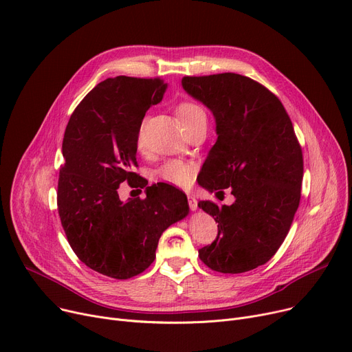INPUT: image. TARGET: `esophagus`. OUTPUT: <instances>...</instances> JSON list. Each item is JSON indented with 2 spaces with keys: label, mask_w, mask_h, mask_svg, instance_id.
Returning <instances> with one entry per match:
<instances>
[{
  "label": "esophagus",
  "mask_w": 352,
  "mask_h": 352,
  "mask_svg": "<svg viewBox=\"0 0 352 352\" xmlns=\"http://www.w3.org/2000/svg\"><path fill=\"white\" fill-rule=\"evenodd\" d=\"M188 206H190V208H191L192 211H197V210H198V201H197L194 197L188 195Z\"/></svg>",
  "instance_id": "esophagus-1"
}]
</instances>
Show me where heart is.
<instances>
[{
	"mask_svg": "<svg viewBox=\"0 0 352 352\" xmlns=\"http://www.w3.org/2000/svg\"><path fill=\"white\" fill-rule=\"evenodd\" d=\"M175 113L178 116L184 129H187L188 126H191L199 121H207L206 111L195 102L186 101V102L178 104ZM137 145L140 150L144 146L142 128H140L138 135H137ZM158 177L164 182L171 184V186L188 187L194 178V165L190 162H186V161L173 160V161L165 162L161 166V168L158 170Z\"/></svg>",
	"mask_w": 352,
	"mask_h": 352,
	"instance_id": "heart-1",
	"label": "heart"
}]
</instances>
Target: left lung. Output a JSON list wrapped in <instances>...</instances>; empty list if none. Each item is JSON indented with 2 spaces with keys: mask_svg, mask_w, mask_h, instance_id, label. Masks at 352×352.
<instances>
[{
  "mask_svg": "<svg viewBox=\"0 0 352 352\" xmlns=\"http://www.w3.org/2000/svg\"><path fill=\"white\" fill-rule=\"evenodd\" d=\"M182 88L215 118L217 142L202 165L199 186L235 201L198 207L218 223L201 261L223 274H241L278 251L300 206L302 151L281 101L260 82L234 72L184 77Z\"/></svg>",
  "mask_w": 352,
  "mask_h": 352,
  "instance_id": "left-lung-1",
  "label": "left lung"
}]
</instances>
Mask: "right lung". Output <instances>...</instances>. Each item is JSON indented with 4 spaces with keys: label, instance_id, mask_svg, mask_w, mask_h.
Masks as SVG:
<instances>
[{
    "label": "right lung",
    "instance_id": "add662e5",
    "mask_svg": "<svg viewBox=\"0 0 352 352\" xmlns=\"http://www.w3.org/2000/svg\"><path fill=\"white\" fill-rule=\"evenodd\" d=\"M165 89L160 78H107L84 97L65 128L57 192L61 224L80 260L111 278L145 271L161 234L190 212L186 194L175 188L151 186L144 199L126 202L118 195L124 181L138 179L137 135Z\"/></svg>",
    "mask_w": 352,
    "mask_h": 352
}]
</instances>
